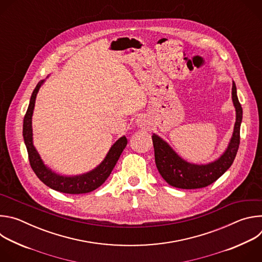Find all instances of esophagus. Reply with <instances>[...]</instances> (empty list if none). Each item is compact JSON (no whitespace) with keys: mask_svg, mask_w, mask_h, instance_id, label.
<instances>
[{"mask_svg":"<svg viewBox=\"0 0 262 262\" xmlns=\"http://www.w3.org/2000/svg\"><path fill=\"white\" fill-rule=\"evenodd\" d=\"M137 124H138V126L140 127V128H142V129H147V128H149V121H148V119L145 117V116H141V117H139L138 119H137Z\"/></svg>","mask_w":262,"mask_h":262,"instance_id":"obj_1","label":"esophagus"}]
</instances>
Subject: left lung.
<instances>
[{
  "mask_svg": "<svg viewBox=\"0 0 262 262\" xmlns=\"http://www.w3.org/2000/svg\"><path fill=\"white\" fill-rule=\"evenodd\" d=\"M232 100L236 111L233 136L225 154L211 164L198 166L186 163L172 150V148L165 141L157 135L152 136L157 168L162 177L170 185L186 190L205 188L230 168L239 147L241 123L243 119V108L237 98L234 83L232 86Z\"/></svg>",
  "mask_w": 262,
  "mask_h": 262,
  "instance_id": "obj_1",
  "label": "left lung"
}]
</instances>
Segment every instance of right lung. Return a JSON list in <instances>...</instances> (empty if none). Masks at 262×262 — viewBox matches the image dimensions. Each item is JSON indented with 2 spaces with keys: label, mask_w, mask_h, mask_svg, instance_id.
I'll list each match as a JSON object with an SVG mask.
<instances>
[{
  "label": "right lung",
  "mask_w": 262,
  "mask_h": 262,
  "mask_svg": "<svg viewBox=\"0 0 262 262\" xmlns=\"http://www.w3.org/2000/svg\"><path fill=\"white\" fill-rule=\"evenodd\" d=\"M41 84L42 82H39L37 84L32 93L23 125V136L28 150V157L31 168L37 177L55 191L65 194H86L92 192L99 188V186L107 179L112 171H113L116 163L118 162L123 151V149L127 144V140L125 137H121L111 147L110 151L106 155L103 162L95 170L87 174L76 177H65L55 174L43 165L38 152L36 151V149L34 148L32 143V114L35 105L36 95Z\"/></svg>",
  "instance_id": "add662e5"
}]
</instances>
